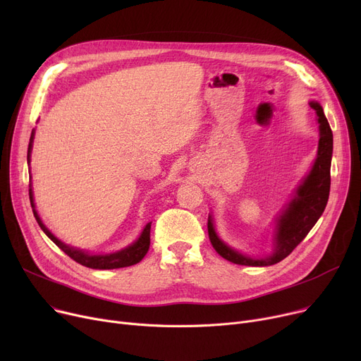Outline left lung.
Here are the masks:
<instances>
[{"label": "left lung", "instance_id": "1", "mask_svg": "<svg viewBox=\"0 0 361 361\" xmlns=\"http://www.w3.org/2000/svg\"><path fill=\"white\" fill-rule=\"evenodd\" d=\"M310 106L316 111L319 123L317 158L309 176L298 185L294 197L276 221L272 255L263 259H255L231 249L216 234L212 216L209 215V218H207L209 240L216 253L224 259L235 264H244V267H271V264L286 259L305 240L320 215L324 214L331 190V159L334 137L329 123L324 114V108L316 101H312Z\"/></svg>", "mask_w": 361, "mask_h": 361}]
</instances>
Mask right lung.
I'll return each mask as SVG.
<instances>
[{
	"label": "right lung",
	"mask_w": 361,
	"mask_h": 361,
	"mask_svg": "<svg viewBox=\"0 0 361 361\" xmlns=\"http://www.w3.org/2000/svg\"><path fill=\"white\" fill-rule=\"evenodd\" d=\"M33 136L35 131H32L30 136V142H29V147H27V164L30 162V152H32V143H33ZM29 197H30V204L33 209V215L39 224L41 230L56 244L67 255L70 256L73 260H75L78 263L83 264L86 268L90 269H118V268H126V267H131V264L139 263L147 253L149 245H150V224H146V226L143 228L140 237L130 245H127L126 249L116 252V253H109V255H90L87 252L79 250L75 247H70V245L64 244L61 240L56 238L47 226L44 225V222L41 221L39 215H37L36 209H35V203H33V192H32V185H29Z\"/></svg>",
	"instance_id": "obj_1"
}]
</instances>
